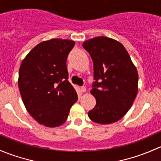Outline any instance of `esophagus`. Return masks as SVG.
Returning a JSON list of instances; mask_svg holds the SVG:
<instances>
[{
	"mask_svg": "<svg viewBox=\"0 0 161 161\" xmlns=\"http://www.w3.org/2000/svg\"><path fill=\"white\" fill-rule=\"evenodd\" d=\"M81 91H82V92H86V88L85 86H82L81 87Z\"/></svg>",
	"mask_w": 161,
	"mask_h": 161,
	"instance_id": "obj_1",
	"label": "esophagus"
}]
</instances>
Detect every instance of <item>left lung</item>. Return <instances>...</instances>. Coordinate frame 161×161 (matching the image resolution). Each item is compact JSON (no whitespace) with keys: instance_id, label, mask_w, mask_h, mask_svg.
Returning a JSON list of instances; mask_svg holds the SVG:
<instances>
[{"instance_id":"obj_1","label":"left lung","mask_w":161,"mask_h":161,"mask_svg":"<svg viewBox=\"0 0 161 161\" xmlns=\"http://www.w3.org/2000/svg\"><path fill=\"white\" fill-rule=\"evenodd\" d=\"M82 47L93 61L96 80L90 92L97 103L89 118L98 124L116 122L129 111L137 95V69L125 47L114 39L95 37Z\"/></svg>"}]
</instances>
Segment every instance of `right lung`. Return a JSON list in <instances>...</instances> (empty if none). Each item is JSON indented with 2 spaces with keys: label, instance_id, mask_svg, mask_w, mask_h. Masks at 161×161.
<instances>
[{
  "label": "right lung",
  "instance_id": "add662e5",
  "mask_svg": "<svg viewBox=\"0 0 161 161\" xmlns=\"http://www.w3.org/2000/svg\"><path fill=\"white\" fill-rule=\"evenodd\" d=\"M75 41L51 39L30 50L19 73L22 100L39 124L50 128L65 122L78 96L68 80L66 60Z\"/></svg>",
  "mask_w": 161,
  "mask_h": 161
}]
</instances>
